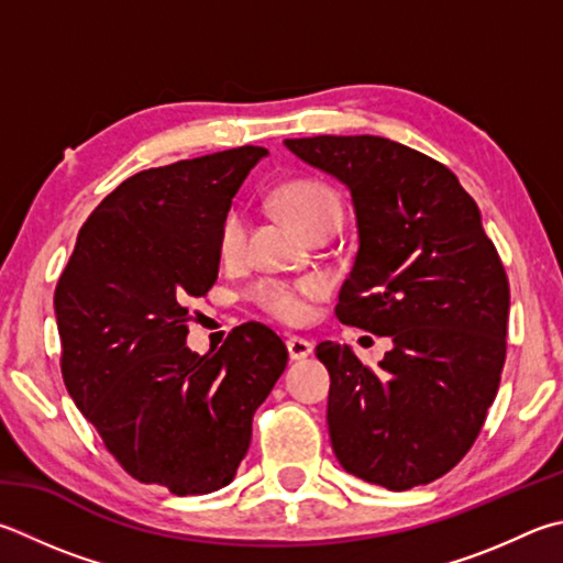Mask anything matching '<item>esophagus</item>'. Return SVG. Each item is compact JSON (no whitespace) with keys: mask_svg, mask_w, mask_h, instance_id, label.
I'll return each instance as SVG.
<instances>
[{"mask_svg":"<svg viewBox=\"0 0 563 563\" xmlns=\"http://www.w3.org/2000/svg\"><path fill=\"white\" fill-rule=\"evenodd\" d=\"M288 354H290V360L292 362H300V360H308V356L312 354V342H308V340H302V336H288Z\"/></svg>","mask_w":563,"mask_h":563,"instance_id":"obj_1","label":"esophagus"}]
</instances>
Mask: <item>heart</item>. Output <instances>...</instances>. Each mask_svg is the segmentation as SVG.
<instances>
[{
	"mask_svg": "<svg viewBox=\"0 0 563 563\" xmlns=\"http://www.w3.org/2000/svg\"><path fill=\"white\" fill-rule=\"evenodd\" d=\"M283 211L298 223L305 233L324 227L330 221H342V201L322 181H290L278 194ZM249 213L231 209L219 231V253L223 261H239L246 251ZM317 290L314 283H285L275 278L258 280L251 288V300L273 317L285 322H298L305 317V298Z\"/></svg>",
	"mask_w": 563,
	"mask_h": 563,
	"instance_id": "1",
	"label": "heart"
}]
</instances>
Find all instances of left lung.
<instances>
[{
    "label": "left lung",
    "mask_w": 563,
    "mask_h": 563,
    "mask_svg": "<svg viewBox=\"0 0 563 563\" xmlns=\"http://www.w3.org/2000/svg\"><path fill=\"white\" fill-rule=\"evenodd\" d=\"M352 197L356 249L336 317L391 336L379 369L320 342L332 451L394 493L457 465L493 406L507 352L509 285L473 197L441 162L376 135L285 140Z\"/></svg>",
    "instance_id": "1"
}]
</instances>
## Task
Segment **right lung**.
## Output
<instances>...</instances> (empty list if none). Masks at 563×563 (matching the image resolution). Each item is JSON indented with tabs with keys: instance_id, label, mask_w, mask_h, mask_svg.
Segmentation results:
<instances>
[{
	"instance_id": "1",
	"label": "right lung",
	"mask_w": 563,
	"mask_h": 563,
	"mask_svg": "<svg viewBox=\"0 0 563 563\" xmlns=\"http://www.w3.org/2000/svg\"><path fill=\"white\" fill-rule=\"evenodd\" d=\"M263 157L246 145L137 172L90 213L56 285L70 398L132 477L175 495L236 477L255 408L288 364L258 322L219 352L187 346L184 305L217 283L221 223Z\"/></svg>"
}]
</instances>
